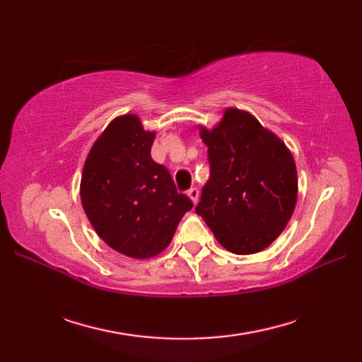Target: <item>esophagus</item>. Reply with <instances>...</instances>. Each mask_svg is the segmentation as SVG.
<instances>
[{
    "label": "esophagus",
    "instance_id": "esophagus-1",
    "mask_svg": "<svg viewBox=\"0 0 362 362\" xmlns=\"http://www.w3.org/2000/svg\"><path fill=\"white\" fill-rule=\"evenodd\" d=\"M187 194H188V197L191 199V201H193V204L196 205L197 204V201H199V189L197 188H189L188 191H187Z\"/></svg>",
    "mask_w": 362,
    "mask_h": 362
}]
</instances>
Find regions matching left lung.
Listing matches in <instances>:
<instances>
[{
  "label": "left lung",
  "instance_id": "1",
  "mask_svg": "<svg viewBox=\"0 0 362 362\" xmlns=\"http://www.w3.org/2000/svg\"><path fill=\"white\" fill-rule=\"evenodd\" d=\"M199 130L209 146L211 174L196 213L228 252H261L280 236L294 213V157L252 113L233 107L224 110L219 124Z\"/></svg>",
  "mask_w": 362,
  "mask_h": 362
}]
</instances>
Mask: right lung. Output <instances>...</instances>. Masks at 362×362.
Wrapping results in <instances>:
<instances>
[{
	"instance_id": "1",
	"label": "right lung",
	"mask_w": 362,
	"mask_h": 362,
	"mask_svg": "<svg viewBox=\"0 0 362 362\" xmlns=\"http://www.w3.org/2000/svg\"><path fill=\"white\" fill-rule=\"evenodd\" d=\"M153 140L156 132L144 130L135 113L117 117L91 146L81 179V202L98 236L135 259L163 252L193 209L152 160Z\"/></svg>"
}]
</instances>
